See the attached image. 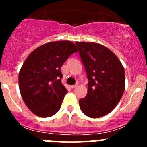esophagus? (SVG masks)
I'll list each match as a JSON object with an SVG mask.
<instances>
[{"mask_svg":"<svg viewBox=\"0 0 147 147\" xmlns=\"http://www.w3.org/2000/svg\"><path fill=\"white\" fill-rule=\"evenodd\" d=\"M77 86H78V84H74V85L71 86V88H72V89H75V88H76Z\"/></svg>","mask_w":147,"mask_h":147,"instance_id":"34e87169","label":"esophagus"}]
</instances>
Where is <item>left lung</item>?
<instances>
[{
    "label": "left lung",
    "mask_w": 147,
    "mask_h": 147,
    "mask_svg": "<svg viewBox=\"0 0 147 147\" xmlns=\"http://www.w3.org/2000/svg\"><path fill=\"white\" fill-rule=\"evenodd\" d=\"M88 79L87 94L79 100L86 116L99 118L113 110L125 89L124 68L109 48L95 42H76Z\"/></svg>",
    "instance_id": "1"
}]
</instances>
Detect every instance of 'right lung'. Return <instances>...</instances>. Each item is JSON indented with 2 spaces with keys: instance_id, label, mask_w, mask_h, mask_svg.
Returning a JSON list of instances; mask_svg holds the SVG:
<instances>
[{
  "instance_id": "obj_1",
  "label": "right lung",
  "mask_w": 147,
  "mask_h": 147,
  "mask_svg": "<svg viewBox=\"0 0 147 147\" xmlns=\"http://www.w3.org/2000/svg\"><path fill=\"white\" fill-rule=\"evenodd\" d=\"M76 52L71 41H55L38 47L25 60L19 72V89L25 104L35 115L49 117L60 109L67 93L61 82L60 69Z\"/></svg>"
}]
</instances>
